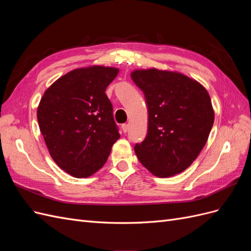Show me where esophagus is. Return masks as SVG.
Here are the masks:
<instances>
[{
    "label": "esophagus",
    "instance_id": "esophagus-1",
    "mask_svg": "<svg viewBox=\"0 0 251 251\" xmlns=\"http://www.w3.org/2000/svg\"><path fill=\"white\" fill-rule=\"evenodd\" d=\"M121 128H123V132L124 133H126L127 131H128V125H123V126H121Z\"/></svg>",
    "mask_w": 251,
    "mask_h": 251
}]
</instances>
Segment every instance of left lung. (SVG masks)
Here are the masks:
<instances>
[{"label": "left lung", "mask_w": 251, "mask_h": 251, "mask_svg": "<svg viewBox=\"0 0 251 251\" xmlns=\"http://www.w3.org/2000/svg\"><path fill=\"white\" fill-rule=\"evenodd\" d=\"M149 111L148 135L135 146L141 164L159 178L182 173L206 143L215 112L207 90L186 75L168 70L131 73Z\"/></svg>", "instance_id": "8db88e82"}]
</instances>
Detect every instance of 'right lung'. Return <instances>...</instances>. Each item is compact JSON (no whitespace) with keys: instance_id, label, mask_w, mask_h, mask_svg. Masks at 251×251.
<instances>
[{"instance_id":"obj_1","label":"right lung","mask_w":251,"mask_h":251,"mask_svg":"<svg viewBox=\"0 0 251 251\" xmlns=\"http://www.w3.org/2000/svg\"><path fill=\"white\" fill-rule=\"evenodd\" d=\"M118 72L104 66L72 70L45 91L37 107L50 156L75 178H87L100 170L120 137L104 92Z\"/></svg>"}]
</instances>
